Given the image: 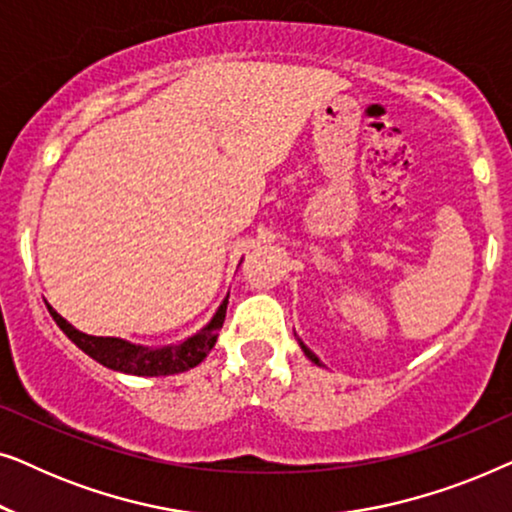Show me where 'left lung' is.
<instances>
[{"mask_svg":"<svg viewBox=\"0 0 512 512\" xmlns=\"http://www.w3.org/2000/svg\"><path fill=\"white\" fill-rule=\"evenodd\" d=\"M300 347H303V352L307 354V359H310V361H314V363H317V366H321V363H319V359H317V356H314V354L310 352V349H307V347L303 345V342H300Z\"/></svg>","mask_w":512,"mask_h":512,"instance_id":"obj_1","label":"left lung"}]
</instances>
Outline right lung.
Wrapping results in <instances>:
<instances>
[{
	"label": "right lung",
	"instance_id": "obj_1",
	"mask_svg": "<svg viewBox=\"0 0 512 512\" xmlns=\"http://www.w3.org/2000/svg\"><path fill=\"white\" fill-rule=\"evenodd\" d=\"M226 305L228 298L223 300V305L219 307V312L214 314V319L209 321L200 333H195L193 338L179 342V345L160 349L139 347L118 338H95V335L76 331V328L72 324H67L51 305H48V312H51L55 324L62 328V333H65L76 347L83 349L90 359H95L97 363H102V366H107L111 370H121V373L158 377L184 373L188 368H195L209 352H212L214 342L219 338V328L223 326V319H226Z\"/></svg>",
	"mask_w": 512,
	"mask_h": 512
}]
</instances>
